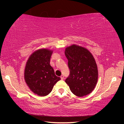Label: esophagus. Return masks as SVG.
Segmentation results:
<instances>
[{
	"instance_id": "obj_1",
	"label": "esophagus",
	"mask_w": 124,
	"mask_h": 124,
	"mask_svg": "<svg viewBox=\"0 0 124 124\" xmlns=\"http://www.w3.org/2000/svg\"><path fill=\"white\" fill-rule=\"evenodd\" d=\"M61 78H64L63 77V76H62V75L61 76Z\"/></svg>"
}]
</instances>
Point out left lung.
I'll use <instances>...</instances> for the list:
<instances>
[{
	"label": "left lung",
	"instance_id": "8db88e82",
	"mask_svg": "<svg viewBox=\"0 0 124 124\" xmlns=\"http://www.w3.org/2000/svg\"><path fill=\"white\" fill-rule=\"evenodd\" d=\"M52 51L46 48L36 51L27 61L24 78L27 85L35 94L45 96L50 94L54 86L60 80L50 65Z\"/></svg>",
	"mask_w": 124,
	"mask_h": 124
}]
</instances>
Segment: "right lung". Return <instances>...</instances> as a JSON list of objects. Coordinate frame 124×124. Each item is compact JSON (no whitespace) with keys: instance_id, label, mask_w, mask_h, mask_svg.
<instances>
[{"instance_id":"1","label":"right lung","mask_w":124,"mask_h":124,"mask_svg":"<svg viewBox=\"0 0 124 124\" xmlns=\"http://www.w3.org/2000/svg\"><path fill=\"white\" fill-rule=\"evenodd\" d=\"M65 55L70 72L65 81L70 91L79 97L89 94L95 87L98 78L94 57L88 51L74 45L66 48Z\"/></svg>"}]
</instances>
